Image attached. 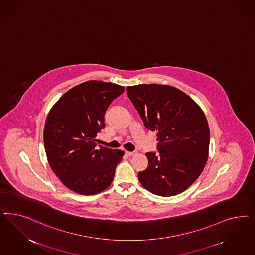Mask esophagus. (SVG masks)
<instances>
[{
    "label": "esophagus",
    "mask_w": 255,
    "mask_h": 255,
    "mask_svg": "<svg viewBox=\"0 0 255 255\" xmlns=\"http://www.w3.org/2000/svg\"><path fill=\"white\" fill-rule=\"evenodd\" d=\"M137 153L136 152H129V151H126V155L128 156H135Z\"/></svg>",
    "instance_id": "1"
}]
</instances>
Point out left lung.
Instances as JSON below:
<instances>
[{
  "mask_svg": "<svg viewBox=\"0 0 255 255\" xmlns=\"http://www.w3.org/2000/svg\"><path fill=\"white\" fill-rule=\"evenodd\" d=\"M126 90L145 128L157 135L159 154H145L148 167L138 173L140 184L159 196L179 194L196 181L207 162L210 131L206 115L173 86L139 84Z\"/></svg>",
  "mask_w": 255,
  "mask_h": 255,
  "instance_id": "left-lung-1",
  "label": "left lung"
}]
</instances>
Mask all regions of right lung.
<instances>
[{"label": "right lung", "instance_id": "obj_1", "mask_svg": "<svg viewBox=\"0 0 255 255\" xmlns=\"http://www.w3.org/2000/svg\"><path fill=\"white\" fill-rule=\"evenodd\" d=\"M121 85L88 81L64 94L52 106L44 128V145L50 168L72 191L94 195L107 189L123 151L98 146L111 102L123 93Z\"/></svg>", "mask_w": 255, "mask_h": 255}]
</instances>
